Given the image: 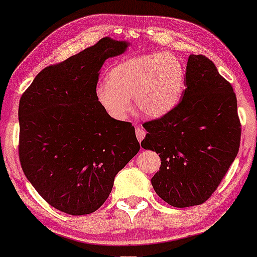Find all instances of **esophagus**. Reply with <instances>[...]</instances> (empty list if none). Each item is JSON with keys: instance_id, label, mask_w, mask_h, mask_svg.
I'll use <instances>...</instances> for the list:
<instances>
[{"instance_id": "esophagus-1", "label": "esophagus", "mask_w": 257, "mask_h": 257, "mask_svg": "<svg viewBox=\"0 0 257 257\" xmlns=\"http://www.w3.org/2000/svg\"><path fill=\"white\" fill-rule=\"evenodd\" d=\"M146 132L145 130H144L142 126H136V136L137 138H138L139 142H142V140L144 139V137H145Z\"/></svg>"}]
</instances>
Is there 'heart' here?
<instances>
[{
  "label": "heart",
  "mask_w": 257,
  "mask_h": 257,
  "mask_svg": "<svg viewBox=\"0 0 257 257\" xmlns=\"http://www.w3.org/2000/svg\"><path fill=\"white\" fill-rule=\"evenodd\" d=\"M186 89V66L170 51L144 54L112 66L107 80L98 83L96 98L100 106L117 120L131 111V98L147 117L159 118L179 104Z\"/></svg>",
  "instance_id": "obj_1"
}]
</instances>
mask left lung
<instances>
[{
	"label": "left lung",
	"instance_id": "obj_1",
	"mask_svg": "<svg viewBox=\"0 0 257 257\" xmlns=\"http://www.w3.org/2000/svg\"><path fill=\"white\" fill-rule=\"evenodd\" d=\"M142 147L159 153V172L151 179L168 205H201L220 185L237 156L241 124L233 87L202 55H191L186 90L171 112L144 124Z\"/></svg>",
	"mask_w": 257,
	"mask_h": 257
}]
</instances>
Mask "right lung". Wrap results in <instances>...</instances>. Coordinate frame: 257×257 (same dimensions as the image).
Returning a JSON list of instances; mask_svg holds the SVG:
<instances>
[{
    "instance_id": "obj_1",
    "label": "right lung",
    "mask_w": 257,
    "mask_h": 257,
    "mask_svg": "<svg viewBox=\"0 0 257 257\" xmlns=\"http://www.w3.org/2000/svg\"><path fill=\"white\" fill-rule=\"evenodd\" d=\"M127 47L101 38L42 70L20 99L21 166L38 194L63 213L96 212L140 150L135 126L108 115L94 92L104 62Z\"/></svg>"
}]
</instances>
